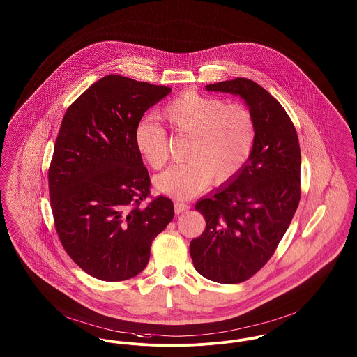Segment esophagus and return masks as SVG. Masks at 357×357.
I'll return each mask as SVG.
<instances>
[{
    "label": "esophagus",
    "mask_w": 357,
    "mask_h": 357,
    "mask_svg": "<svg viewBox=\"0 0 357 357\" xmlns=\"http://www.w3.org/2000/svg\"><path fill=\"white\" fill-rule=\"evenodd\" d=\"M188 210H190L188 204L181 203V202H174V213L176 214H183V213H187Z\"/></svg>",
    "instance_id": "1"
}]
</instances>
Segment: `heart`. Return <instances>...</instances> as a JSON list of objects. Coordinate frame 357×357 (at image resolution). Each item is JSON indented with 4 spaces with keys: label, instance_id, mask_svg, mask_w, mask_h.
<instances>
[{
    "label": "heart",
    "instance_id": "obj_1",
    "mask_svg": "<svg viewBox=\"0 0 357 357\" xmlns=\"http://www.w3.org/2000/svg\"><path fill=\"white\" fill-rule=\"evenodd\" d=\"M164 118L183 134L190 135L185 151L188 161L176 164L155 177V188L177 199H188L204 190L211 180L225 184L234 178L250 157L256 124L242 104H226L223 98L187 91L172 100ZM137 150L155 170L167 162L165 128L142 120L134 134Z\"/></svg>",
    "mask_w": 357,
    "mask_h": 357
}]
</instances>
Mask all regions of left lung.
<instances>
[{"instance_id":"left-lung-1","label":"left lung","mask_w":357,"mask_h":357,"mask_svg":"<svg viewBox=\"0 0 357 357\" xmlns=\"http://www.w3.org/2000/svg\"><path fill=\"white\" fill-rule=\"evenodd\" d=\"M206 89L243 98L256 124L245 167L196 203L206 229L190 245L193 266L202 276L237 284L272 257L294 218L301 200V147L282 104L255 81L236 78Z\"/></svg>"}]
</instances>
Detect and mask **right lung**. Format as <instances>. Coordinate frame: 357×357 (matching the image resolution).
<instances>
[{
  "instance_id": "1",
  "label": "right lung",
  "mask_w": 357,
  "mask_h": 357,
  "mask_svg": "<svg viewBox=\"0 0 357 357\" xmlns=\"http://www.w3.org/2000/svg\"><path fill=\"white\" fill-rule=\"evenodd\" d=\"M170 92L105 75L62 120L48 169L55 230L73 261L96 279L121 282L141 273L153 239L174 216L165 196L143 206L150 177L134 141L143 114Z\"/></svg>"
}]
</instances>
